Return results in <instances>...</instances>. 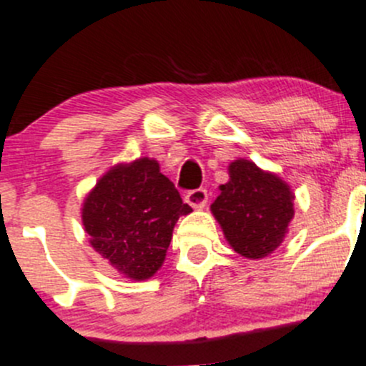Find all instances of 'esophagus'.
<instances>
[{
  "label": "esophagus",
  "mask_w": 366,
  "mask_h": 366,
  "mask_svg": "<svg viewBox=\"0 0 366 366\" xmlns=\"http://www.w3.org/2000/svg\"><path fill=\"white\" fill-rule=\"evenodd\" d=\"M207 200H209V194H207V189H204V187H198V189L187 191L186 193V202L193 209H204Z\"/></svg>",
  "instance_id": "esophagus-1"
}]
</instances>
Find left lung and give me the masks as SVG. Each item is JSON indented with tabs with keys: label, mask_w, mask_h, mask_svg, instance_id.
Instances as JSON below:
<instances>
[{
	"label": "left lung",
	"mask_w": 366,
	"mask_h": 366,
	"mask_svg": "<svg viewBox=\"0 0 366 366\" xmlns=\"http://www.w3.org/2000/svg\"><path fill=\"white\" fill-rule=\"evenodd\" d=\"M230 180L219 186L210 205L228 244L246 258H264L274 252L294 217V194L289 184L248 159L228 166Z\"/></svg>",
	"instance_id": "8db88e82"
}]
</instances>
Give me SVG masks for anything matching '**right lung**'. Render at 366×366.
<instances>
[{"label": "right lung", "mask_w": 366, "mask_h": 366, "mask_svg": "<svg viewBox=\"0 0 366 366\" xmlns=\"http://www.w3.org/2000/svg\"><path fill=\"white\" fill-rule=\"evenodd\" d=\"M191 210L159 162L142 157L102 175L81 214L92 248L125 278L139 282L159 271L173 227Z\"/></svg>", "instance_id": "right-lung-1"}]
</instances>
